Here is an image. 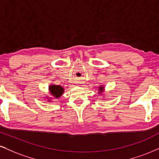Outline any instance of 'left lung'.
<instances>
[{
    "label": "left lung",
    "instance_id": "1",
    "mask_svg": "<svg viewBox=\"0 0 159 159\" xmlns=\"http://www.w3.org/2000/svg\"><path fill=\"white\" fill-rule=\"evenodd\" d=\"M104 91H105V87H104V86H102V85L99 86V90H98V91H99V93H103Z\"/></svg>",
    "mask_w": 159,
    "mask_h": 159
}]
</instances>
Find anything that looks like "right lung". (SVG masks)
Instances as JSON below:
<instances>
[{"label":"right lung","mask_w":159,"mask_h":159,"mask_svg":"<svg viewBox=\"0 0 159 159\" xmlns=\"http://www.w3.org/2000/svg\"><path fill=\"white\" fill-rule=\"evenodd\" d=\"M48 90H49V93H51V95H52V97H54V98H55V99L60 98L64 92L63 88H62V86L57 85H51L49 87H48ZM48 98V102H52V100H51L52 99H51V98Z\"/></svg>","instance_id":"1"}]
</instances>
